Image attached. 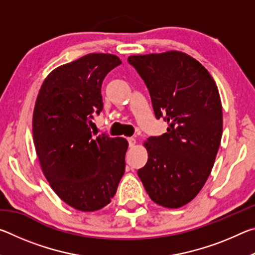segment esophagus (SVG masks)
I'll return each mask as SVG.
<instances>
[{
	"label": "esophagus",
	"mask_w": 255,
	"mask_h": 255,
	"mask_svg": "<svg viewBox=\"0 0 255 255\" xmlns=\"http://www.w3.org/2000/svg\"><path fill=\"white\" fill-rule=\"evenodd\" d=\"M128 143H129V146L132 147V146H135V144H136V139L133 137L128 138Z\"/></svg>",
	"instance_id": "34e87169"
}]
</instances>
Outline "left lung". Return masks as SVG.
Segmentation results:
<instances>
[{
    "instance_id": "8db88e82",
    "label": "left lung",
    "mask_w": 255,
    "mask_h": 255,
    "mask_svg": "<svg viewBox=\"0 0 255 255\" xmlns=\"http://www.w3.org/2000/svg\"><path fill=\"white\" fill-rule=\"evenodd\" d=\"M128 63L147 86L155 117L169 125L167 132L144 143L148 159L138 176L155 204L180 208L200 192L221 145L217 85L198 60L182 51L132 55Z\"/></svg>"
}]
</instances>
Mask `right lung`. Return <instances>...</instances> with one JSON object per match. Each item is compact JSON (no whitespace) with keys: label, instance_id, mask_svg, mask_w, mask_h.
I'll return each instance as SVG.
<instances>
[{"label":"right lung","instance_id":"right-lung-1","mask_svg":"<svg viewBox=\"0 0 255 255\" xmlns=\"http://www.w3.org/2000/svg\"><path fill=\"white\" fill-rule=\"evenodd\" d=\"M122 64L111 54H89L46 77L38 93L32 133L41 170L56 195L81 211L102 209L125 173L128 141L94 136V115L103 109L101 85Z\"/></svg>","mask_w":255,"mask_h":255}]
</instances>
